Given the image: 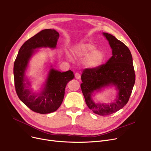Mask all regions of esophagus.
Segmentation results:
<instances>
[{
	"label": "esophagus",
	"mask_w": 151,
	"mask_h": 151,
	"mask_svg": "<svg viewBox=\"0 0 151 151\" xmlns=\"http://www.w3.org/2000/svg\"><path fill=\"white\" fill-rule=\"evenodd\" d=\"M75 78L76 79H78V80H79V79L81 78V75H80V74L79 73H76L75 74Z\"/></svg>",
	"instance_id": "esophagus-1"
}]
</instances>
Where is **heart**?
Listing matches in <instances>:
<instances>
[{"label": "heart", "instance_id": "obj_1", "mask_svg": "<svg viewBox=\"0 0 151 151\" xmlns=\"http://www.w3.org/2000/svg\"><path fill=\"white\" fill-rule=\"evenodd\" d=\"M73 54L76 58H85V64L92 68L101 66L105 59V52L101 49L96 48L92 43H81L75 45L73 50Z\"/></svg>", "mask_w": 151, "mask_h": 151}]
</instances>
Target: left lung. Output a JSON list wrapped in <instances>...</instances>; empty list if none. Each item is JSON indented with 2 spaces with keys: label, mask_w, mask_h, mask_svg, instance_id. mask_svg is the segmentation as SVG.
Instances as JSON below:
<instances>
[{
  "label": "left lung",
  "mask_w": 151,
  "mask_h": 151,
  "mask_svg": "<svg viewBox=\"0 0 151 151\" xmlns=\"http://www.w3.org/2000/svg\"><path fill=\"white\" fill-rule=\"evenodd\" d=\"M103 34L113 50L112 57L98 68H85L81 75V88L89 108L97 114L108 116L127 104L135 82V73L128 47L114 36ZM109 85H114L119 91L116 99L110 104H96L91 99L93 93Z\"/></svg>",
  "instance_id": "obj_1"
}]
</instances>
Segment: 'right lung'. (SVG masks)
Returning <instances> with one entry per match:
<instances>
[{"label":"right lung","instance_id":"add662e5","mask_svg":"<svg viewBox=\"0 0 151 151\" xmlns=\"http://www.w3.org/2000/svg\"><path fill=\"white\" fill-rule=\"evenodd\" d=\"M59 37V34L54 29L40 31L22 45L14 63V86L19 99L32 111L40 114L52 113L59 108L67 83L75 78L71 70L60 72L51 68L41 93L36 94L29 89L30 83L26 80L25 71L35 50L43 47L55 48Z\"/></svg>","mask_w":151,"mask_h":151}]
</instances>
